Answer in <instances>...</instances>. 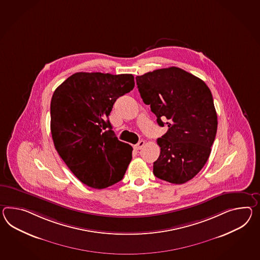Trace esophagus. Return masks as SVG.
I'll list each match as a JSON object with an SVG mask.
<instances>
[{
	"instance_id": "esophagus-1",
	"label": "esophagus",
	"mask_w": 260,
	"mask_h": 260,
	"mask_svg": "<svg viewBox=\"0 0 260 260\" xmlns=\"http://www.w3.org/2000/svg\"><path fill=\"white\" fill-rule=\"evenodd\" d=\"M144 146H145V141H140L139 143L135 146V148L137 150H140V149H142L144 147Z\"/></svg>"
}]
</instances>
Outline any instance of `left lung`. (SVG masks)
Instances as JSON below:
<instances>
[{"label":"left lung","mask_w":260,"mask_h":260,"mask_svg":"<svg viewBox=\"0 0 260 260\" xmlns=\"http://www.w3.org/2000/svg\"><path fill=\"white\" fill-rule=\"evenodd\" d=\"M136 83L158 125L168 126L157 140L160 154L153 174L170 183L189 181L206 165L215 140L218 121L210 90L201 79L176 67L137 76Z\"/></svg>","instance_id":"left-lung-1"}]
</instances>
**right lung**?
<instances>
[{
	"label": "right lung",
	"mask_w": 260,
	"mask_h": 260,
	"mask_svg": "<svg viewBox=\"0 0 260 260\" xmlns=\"http://www.w3.org/2000/svg\"><path fill=\"white\" fill-rule=\"evenodd\" d=\"M134 87L132 74L78 72L55 89L51 132L58 154L77 178L94 189L120 181L133 147L112 131L109 115L115 101Z\"/></svg>",
	"instance_id": "right-lung-1"
}]
</instances>
